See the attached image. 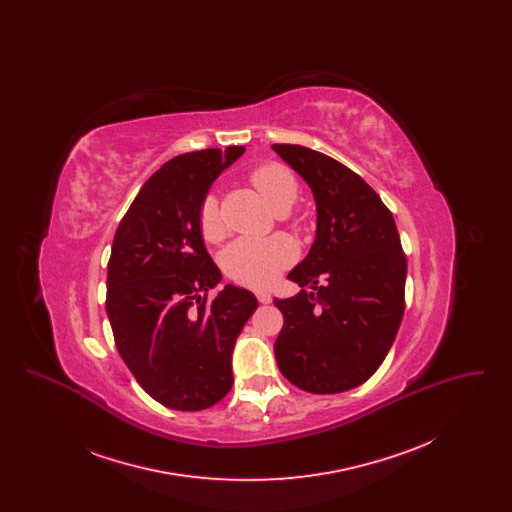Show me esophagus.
Here are the masks:
<instances>
[{
	"label": "esophagus",
	"instance_id": "34e87169",
	"mask_svg": "<svg viewBox=\"0 0 512 512\" xmlns=\"http://www.w3.org/2000/svg\"><path fill=\"white\" fill-rule=\"evenodd\" d=\"M255 295H257V299H259V303H265V305H267V303H270V301H272L270 293L265 292V290H257V292H255Z\"/></svg>",
	"mask_w": 512,
	"mask_h": 512
}]
</instances>
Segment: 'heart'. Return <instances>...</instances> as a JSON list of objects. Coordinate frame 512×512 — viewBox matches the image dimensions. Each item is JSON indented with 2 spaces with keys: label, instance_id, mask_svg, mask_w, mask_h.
I'll list each match as a JSON object with an SVG mask.
<instances>
[{
  "label": "heart",
  "instance_id": "1",
  "mask_svg": "<svg viewBox=\"0 0 512 512\" xmlns=\"http://www.w3.org/2000/svg\"><path fill=\"white\" fill-rule=\"evenodd\" d=\"M249 182L268 207L278 213L288 211L299 195V184L292 171L276 161L257 165L249 172ZM197 224L207 242H217L222 238L224 226L220 220L217 195L203 197L197 211ZM295 259L297 247L286 236H272L267 240L240 238L224 247L220 265L232 280L251 288H265L278 278L284 268L293 265Z\"/></svg>",
  "mask_w": 512,
  "mask_h": 512
}]
</instances>
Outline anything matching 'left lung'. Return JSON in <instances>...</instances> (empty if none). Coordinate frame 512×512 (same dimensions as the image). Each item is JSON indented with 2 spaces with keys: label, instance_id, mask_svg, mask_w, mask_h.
<instances>
[{
  "label": "left lung",
  "instance_id": "8db88e82",
  "mask_svg": "<svg viewBox=\"0 0 512 512\" xmlns=\"http://www.w3.org/2000/svg\"><path fill=\"white\" fill-rule=\"evenodd\" d=\"M272 149L317 199V240L288 274L315 292L274 299L284 317L276 363L299 390L357 388L386 359L405 313L407 257L395 220L380 195L340 161L293 144Z\"/></svg>",
  "mask_w": 512,
  "mask_h": 512
}]
</instances>
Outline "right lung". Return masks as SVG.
Wrapping results in <instances>:
<instances>
[{"label":"right lung","mask_w":512,"mask_h":512,"mask_svg":"<svg viewBox=\"0 0 512 512\" xmlns=\"http://www.w3.org/2000/svg\"><path fill=\"white\" fill-rule=\"evenodd\" d=\"M244 146L182 153L155 172L115 232L105 309L138 384L174 411H203L232 388V351L255 313L251 292L226 286L197 224L211 182Z\"/></svg>","instance_id":"1"}]
</instances>
